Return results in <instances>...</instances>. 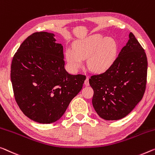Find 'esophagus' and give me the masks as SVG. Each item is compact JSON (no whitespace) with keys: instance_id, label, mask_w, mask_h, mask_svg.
<instances>
[{"instance_id":"1","label":"esophagus","mask_w":155,"mask_h":155,"mask_svg":"<svg viewBox=\"0 0 155 155\" xmlns=\"http://www.w3.org/2000/svg\"><path fill=\"white\" fill-rule=\"evenodd\" d=\"M84 84H85V85H86V86H88L89 85V78L88 77H86V78H85Z\"/></svg>"}]
</instances>
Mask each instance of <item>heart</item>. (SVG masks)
I'll list each match as a JSON object with an SVG mask.
<instances>
[{"label":"heart","mask_w":155,"mask_h":155,"mask_svg":"<svg viewBox=\"0 0 155 155\" xmlns=\"http://www.w3.org/2000/svg\"><path fill=\"white\" fill-rule=\"evenodd\" d=\"M117 44L114 39L93 35L76 42L74 49L68 48L65 57L70 68L77 71L81 68L84 59L94 72L107 71L114 64L117 55Z\"/></svg>","instance_id":"heart-1"}]
</instances>
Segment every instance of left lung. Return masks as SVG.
Returning <instances> with one entry per match:
<instances>
[{"mask_svg": "<svg viewBox=\"0 0 155 155\" xmlns=\"http://www.w3.org/2000/svg\"><path fill=\"white\" fill-rule=\"evenodd\" d=\"M111 68L92 75V105L107 120L123 118L142 100L147 83V60L143 48L132 33Z\"/></svg>", "mask_w": 155, "mask_h": 155, "instance_id": "8db88e82", "label": "left lung"}]
</instances>
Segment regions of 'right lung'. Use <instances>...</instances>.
I'll use <instances>...</instances> for the list:
<instances>
[{
    "label": "right lung",
    "instance_id": "1",
    "mask_svg": "<svg viewBox=\"0 0 155 155\" xmlns=\"http://www.w3.org/2000/svg\"><path fill=\"white\" fill-rule=\"evenodd\" d=\"M54 36L47 32L31 35L14 55L11 64L16 102L25 115L42 124L63 116L86 78L67 72L63 47L55 42Z\"/></svg>",
    "mask_w": 155,
    "mask_h": 155
}]
</instances>
